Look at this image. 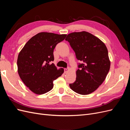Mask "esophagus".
I'll return each mask as SVG.
<instances>
[{"label":"esophagus","instance_id":"obj_1","mask_svg":"<svg viewBox=\"0 0 130 130\" xmlns=\"http://www.w3.org/2000/svg\"><path fill=\"white\" fill-rule=\"evenodd\" d=\"M69 70V68H64V73H67L68 72V70Z\"/></svg>","mask_w":130,"mask_h":130}]
</instances>
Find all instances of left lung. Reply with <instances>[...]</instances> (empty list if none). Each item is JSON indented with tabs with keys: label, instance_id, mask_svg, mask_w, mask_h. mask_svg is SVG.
<instances>
[{
	"label": "left lung",
	"instance_id": "obj_1",
	"mask_svg": "<svg viewBox=\"0 0 130 130\" xmlns=\"http://www.w3.org/2000/svg\"><path fill=\"white\" fill-rule=\"evenodd\" d=\"M75 53L78 63L76 81L69 86L81 95L92 93L105 80L109 70L108 50L99 38L86 31L68 34L66 38Z\"/></svg>",
	"mask_w": 130,
	"mask_h": 130
}]
</instances>
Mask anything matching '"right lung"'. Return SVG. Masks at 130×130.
Masks as SVG:
<instances>
[{"mask_svg":"<svg viewBox=\"0 0 130 130\" xmlns=\"http://www.w3.org/2000/svg\"><path fill=\"white\" fill-rule=\"evenodd\" d=\"M67 35L40 32L27 41L17 59L18 72L26 87L36 94H43L53 88V81L62 75L64 69L54 63V50Z\"/></svg>","mask_w":130,"mask_h":130,"instance_id":"right-lung-1","label":"right lung"}]
</instances>
